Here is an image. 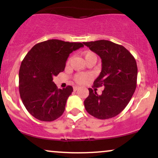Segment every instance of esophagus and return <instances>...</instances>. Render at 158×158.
Listing matches in <instances>:
<instances>
[{
	"label": "esophagus",
	"mask_w": 158,
	"mask_h": 158,
	"mask_svg": "<svg viewBox=\"0 0 158 158\" xmlns=\"http://www.w3.org/2000/svg\"><path fill=\"white\" fill-rule=\"evenodd\" d=\"M79 87H78V86H75V87H73V90H74V91H77V90H78V89H79Z\"/></svg>",
	"instance_id": "obj_1"
}]
</instances>
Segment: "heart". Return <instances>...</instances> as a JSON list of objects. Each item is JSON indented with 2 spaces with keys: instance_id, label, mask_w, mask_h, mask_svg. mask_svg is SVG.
<instances>
[{
  "instance_id": "obj_1",
  "label": "heart",
  "mask_w": 158,
  "mask_h": 158,
  "mask_svg": "<svg viewBox=\"0 0 158 158\" xmlns=\"http://www.w3.org/2000/svg\"><path fill=\"white\" fill-rule=\"evenodd\" d=\"M83 56H84L85 59H88V58L91 57V56H96L94 52L90 51H85L82 53ZM90 79V74L88 73H79L76 74L75 77H74V79L77 81L78 84H83L85 81L89 80Z\"/></svg>"
}]
</instances>
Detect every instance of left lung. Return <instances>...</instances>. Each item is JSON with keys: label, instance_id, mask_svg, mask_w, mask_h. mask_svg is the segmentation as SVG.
Returning <instances> with one entry per match:
<instances>
[{"label": "left lung", "instance_id": "8db88e82", "mask_svg": "<svg viewBox=\"0 0 158 158\" xmlns=\"http://www.w3.org/2000/svg\"><path fill=\"white\" fill-rule=\"evenodd\" d=\"M102 59V70L94 82V90L84 101L87 112L97 119H106L118 115L126 108L135 93L137 66L135 59L122 45L107 40L83 42ZM104 90L101 95L95 90Z\"/></svg>", "mask_w": 158, "mask_h": 158}]
</instances>
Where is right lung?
<instances>
[{
	"instance_id": "add662e5",
	"label": "right lung",
	"mask_w": 158,
	"mask_h": 158,
	"mask_svg": "<svg viewBox=\"0 0 158 158\" xmlns=\"http://www.w3.org/2000/svg\"><path fill=\"white\" fill-rule=\"evenodd\" d=\"M82 47L79 42L50 39L36 44L25 56L19 70V93L35 118L50 122L64 113L73 88L58 89L52 79L64 71L69 55Z\"/></svg>"
}]
</instances>
